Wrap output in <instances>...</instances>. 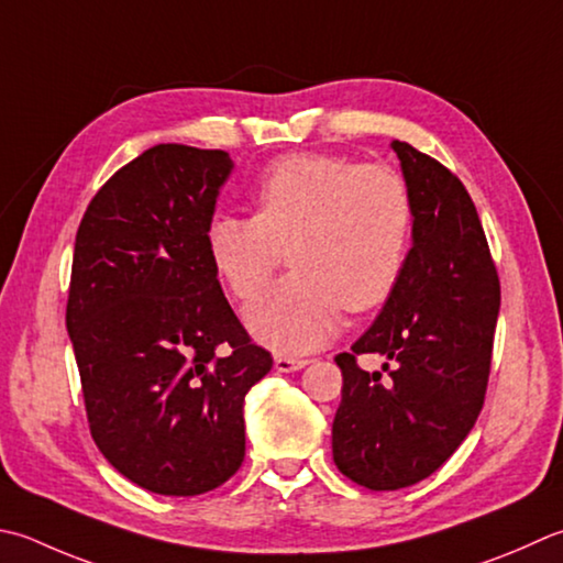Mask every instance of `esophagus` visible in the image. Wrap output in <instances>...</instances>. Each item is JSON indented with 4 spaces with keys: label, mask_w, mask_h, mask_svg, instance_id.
Segmentation results:
<instances>
[{
    "label": "esophagus",
    "mask_w": 563,
    "mask_h": 563,
    "mask_svg": "<svg viewBox=\"0 0 563 563\" xmlns=\"http://www.w3.org/2000/svg\"><path fill=\"white\" fill-rule=\"evenodd\" d=\"M307 358H290V356H275V371L280 373H292V371H302L307 366Z\"/></svg>",
    "instance_id": "1"
}]
</instances>
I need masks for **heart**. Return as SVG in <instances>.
<instances>
[{"mask_svg":"<svg viewBox=\"0 0 563 563\" xmlns=\"http://www.w3.org/2000/svg\"><path fill=\"white\" fill-rule=\"evenodd\" d=\"M412 234V195L385 165L324 153L275 161L253 187V217L207 229L217 273L239 300L266 288L288 251L292 273L246 310L258 341L283 354L324 346L341 310L366 312L398 285Z\"/></svg>","mask_w":563,"mask_h":563,"instance_id":"heart-1","label":"heart"}]
</instances>
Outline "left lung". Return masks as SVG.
I'll return each mask as SVG.
<instances>
[{"label": "left lung", "instance_id": "1", "mask_svg": "<svg viewBox=\"0 0 563 563\" xmlns=\"http://www.w3.org/2000/svg\"><path fill=\"white\" fill-rule=\"evenodd\" d=\"M412 195V249L393 295L351 354L332 424L334 464L368 490H398L444 464L486 400L500 280L471 195L446 165L393 141ZM380 353L382 374L355 358Z\"/></svg>", "mask_w": 563, "mask_h": 563}]
</instances>
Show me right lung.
<instances>
[{
	"label": "right lung",
	"mask_w": 563,
	"mask_h": 563,
	"mask_svg": "<svg viewBox=\"0 0 563 563\" xmlns=\"http://www.w3.org/2000/svg\"><path fill=\"white\" fill-rule=\"evenodd\" d=\"M227 151L158 143L99 187L77 229L65 324L90 434L158 495L222 486L246 454L244 398L273 368L209 258Z\"/></svg>",
	"instance_id": "right-lung-1"
}]
</instances>
